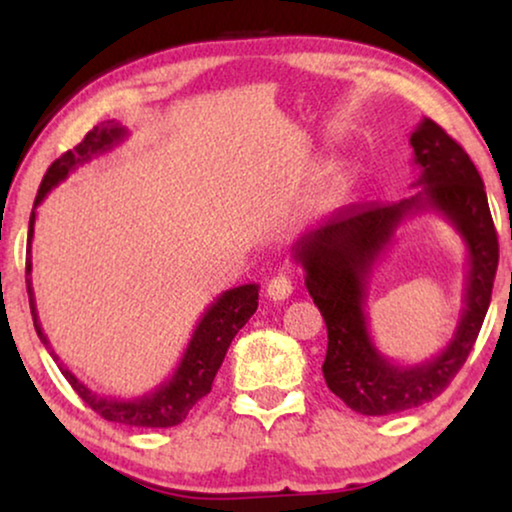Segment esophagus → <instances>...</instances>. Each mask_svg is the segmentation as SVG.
Here are the masks:
<instances>
[{"mask_svg": "<svg viewBox=\"0 0 512 512\" xmlns=\"http://www.w3.org/2000/svg\"><path fill=\"white\" fill-rule=\"evenodd\" d=\"M293 293V282L289 275H277L268 282V298L270 300H286Z\"/></svg>", "mask_w": 512, "mask_h": 512, "instance_id": "esophagus-1", "label": "esophagus"}]
</instances>
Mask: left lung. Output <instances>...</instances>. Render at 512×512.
Segmentation results:
<instances>
[{
    "label": "left lung",
    "mask_w": 512,
    "mask_h": 512,
    "mask_svg": "<svg viewBox=\"0 0 512 512\" xmlns=\"http://www.w3.org/2000/svg\"><path fill=\"white\" fill-rule=\"evenodd\" d=\"M415 191L394 205H352L326 226L305 233L293 247V261L305 272V286L326 321L328 349L324 380L347 408L359 415H394L433 401L464 366L485 321L499 240L478 170L468 153L431 118L412 130ZM440 213L467 244V284L453 340L429 360L401 367L374 347L367 324L369 277L412 215Z\"/></svg>",
    "instance_id": "8db88e82"
}]
</instances>
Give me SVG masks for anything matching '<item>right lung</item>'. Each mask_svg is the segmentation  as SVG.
I'll use <instances>...</instances> for the list:
<instances>
[{
	"label": "right lung",
	"mask_w": 512,
	"mask_h": 512,
	"mask_svg": "<svg viewBox=\"0 0 512 512\" xmlns=\"http://www.w3.org/2000/svg\"><path fill=\"white\" fill-rule=\"evenodd\" d=\"M128 137V130L123 128L118 121H104L95 125L93 130L83 137L81 144H76L72 151L62 153L55 163L48 167L44 181H41L37 200H34V209L30 214V230H27V258H25V282H27V296H30V310L32 321L37 328L39 340L44 342L48 354L53 356V361L58 363L60 373L67 377V382L72 384V389L93 408L97 415L107 419V422L125 424V426H142V429H167V426H177L188 417V412L195 408V403L200 398H205L212 391V382L216 373H219L223 359L230 342L237 335V331L247 324L251 314L258 307V284H242L235 289L223 291L212 305L202 312L195 331L188 340L181 356L179 366L174 368V373L167 377L163 384H158L156 389H151L149 394L135 396V398H109L97 394L83 384L65 363L60 361V356L55 354L51 347V340L46 338L44 328H41L39 312H37V300H34L32 289V237H34V221H37V207L44 202L48 193L53 191L60 181L69 177V172H74L76 167L90 163V160L102 156L123 142Z\"/></svg>",
	"instance_id": "obj_1"
}]
</instances>
